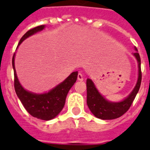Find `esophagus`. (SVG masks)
Instances as JSON below:
<instances>
[{
    "label": "esophagus",
    "instance_id": "obj_1",
    "mask_svg": "<svg viewBox=\"0 0 150 150\" xmlns=\"http://www.w3.org/2000/svg\"><path fill=\"white\" fill-rule=\"evenodd\" d=\"M78 80H79V81L83 80V75H82V73H79L78 74Z\"/></svg>",
    "mask_w": 150,
    "mask_h": 150
}]
</instances>
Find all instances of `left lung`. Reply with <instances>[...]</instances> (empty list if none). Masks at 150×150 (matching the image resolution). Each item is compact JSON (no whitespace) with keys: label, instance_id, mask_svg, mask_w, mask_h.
Masks as SVG:
<instances>
[{"label":"left lung","instance_id":"obj_1","mask_svg":"<svg viewBox=\"0 0 150 150\" xmlns=\"http://www.w3.org/2000/svg\"><path fill=\"white\" fill-rule=\"evenodd\" d=\"M137 50V48H135ZM134 55L139 63V79L135 89L129 96L119 103H111L103 97L96 89L91 79L86 80L87 88V105L94 116L103 120H111L120 117L125 114L132 104L139 90L142 82V71H141V59L139 53H135Z\"/></svg>","mask_w":150,"mask_h":150}]
</instances>
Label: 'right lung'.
I'll use <instances>...</instances> for the list:
<instances>
[{"instance_id":"add662e5","label":"right lung","mask_w":150,"mask_h":150,"mask_svg":"<svg viewBox=\"0 0 150 150\" xmlns=\"http://www.w3.org/2000/svg\"><path fill=\"white\" fill-rule=\"evenodd\" d=\"M44 25H39L29 29L20 40L18 45L25 39L33 35L37 32L43 30ZM15 54L12 57V66L14 69V86L18 97L22 102L29 114L36 118L49 121L54 118L63 109L65 103L66 96L74 83L76 82L78 71H74L61 84L47 93L35 94L26 91L18 82L15 68Z\"/></svg>"}]
</instances>
